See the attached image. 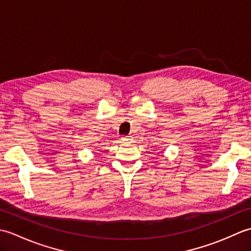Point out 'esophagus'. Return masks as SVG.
I'll return each instance as SVG.
<instances>
[{"label":"esophagus","instance_id":"esophagus-1","mask_svg":"<svg viewBox=\"0 0 251 251\" xmlns=\"http://www.w3.org/2000/svg\"><path fill=\"white\" fill-rule=\"evenodd\" d=\"M122 141H123V143H126V145H128V143L132 142V137L131 136L122 137Z\"/></svg>","mask_w":251,"mask_h":251}]
</instances>
